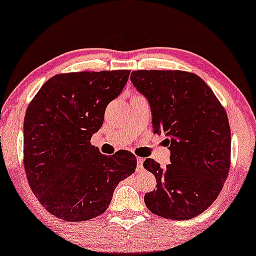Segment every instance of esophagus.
Here are the masks:
<instances>
[{
    "label": "esophagus",
    "mask_w": 256,
    "mask_h": 256,
    "mask_svg": "<svg viewBox=\"0 0 256 256\" xmlns=\"http://www.w3.org/2000/svg\"><path fill=\"white\" fill-rule=\"evenodd\" d=\"M143 161H144V160L142 158H137V166H138V169L143 168Z\"/></svg>",
    "instance_id": "34e87169"
}]
</instances>
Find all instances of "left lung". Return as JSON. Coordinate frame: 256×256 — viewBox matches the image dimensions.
I'll use <instances>...</instances> for the list:
<instances>
[{"instance_id": "1", "label": "left lung", "mask_w": 256, "mask_h": 256, "mask_svg": "<svg viewBox=\"0 0 256 256\" xmlns=\"http://www.w3.org/2000/svg\"><path fill=\"white\" fill-rule=\"evenodd\" d=\"M131 82L149 101L155 134H164L170 163L146 158L156 190L144 202L168 220L196 217L216 200L230 168L229 120L216 95L198 75L180 70H138Z\"/></svg>"}]
</instances>
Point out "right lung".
<instances>
[{
	"instance_id": "right-lung-1",
	"label": "right lung",
	"mask_w": 256,
	"mask_h": 256,
	"mask_svg": "<svg viewBox=\"0 0 256 256\" xmlns=\"http://www.w3.org/2000/svg\"><path fill=\"white\" fill-rule=\"evenodd\" d=\"M130 70L60 74L42 84L24 122V166L39 202L63 220L81 222L108 208L120 181L134 173L128 150L104 156L90 144L107 104Z\"/></svg>"
}]
</instances>
